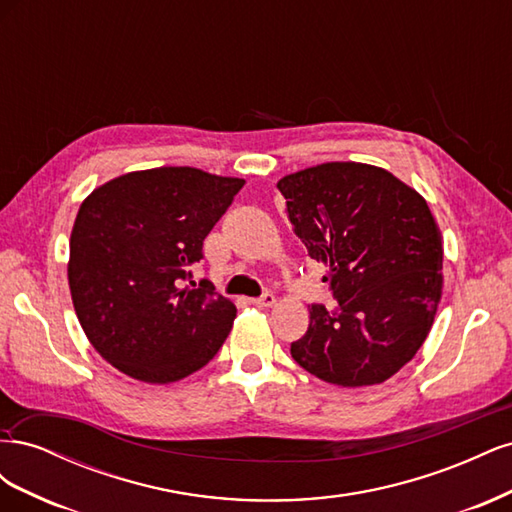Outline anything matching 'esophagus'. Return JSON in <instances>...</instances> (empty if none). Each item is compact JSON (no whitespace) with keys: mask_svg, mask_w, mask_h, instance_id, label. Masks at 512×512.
Here are the masks:
<instances>
[{"mask_svg":"<svg viewBox=\"0 0 512 512\" xmlns=\"http://www.w3.org/2000/svg\"><path fill=\"white\" fill-rule=\"evenodd\" d=\"M252 303H254L256 307H271V305L275 303V294H273V292H265V294H262V297L252 299Z\"/></svg>","mask_w":512,"mask_h":512,"instance_id":"1","label":"esophagus"}]
</instances>
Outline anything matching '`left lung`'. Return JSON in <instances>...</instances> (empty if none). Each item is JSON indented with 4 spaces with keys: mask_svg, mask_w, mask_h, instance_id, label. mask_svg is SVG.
I'll return each instance as SVG.
<instances>
[{
    "mask_svg": "<svg viewBox=\"0 0 512 512\" xmlns=\"http://www.w3.org/2000/svg\"><path fill=\"white\" fill-rule=\"evenodd\" d=\"M277 188L337 299L333 312L309 307L292 359L337 386L389 380L423 346L442 294V237L425 198L359 162L305 168Z\"/></svg>",
    "mask_w": 512,
    "mask_h": 512,
    "instance_id": "8db88e82",
    "label": "left lung"
}]
</instances>
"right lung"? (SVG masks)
I'll list each match as a JSON object with an SVG mask.
<instances>
[{
    "mask_svg": "<svg viewBox=\"0 0 512 512\" xmlns=\"http://www.w3.org/2000/svg\"><path fill=\"white\" fill-rule=\"evenodd\" d=\"M243 183L162 166L121 175L85 198L70 237L74 312L91 346L126 376L177 382L222 348L237 307L209 280L184 282Z\"/></svg>",
    "mask_w": 512,
    "mask_h": 512,
    "instance_id": "right-lung-1",
    "label": "right lung"
}]
</instances>
